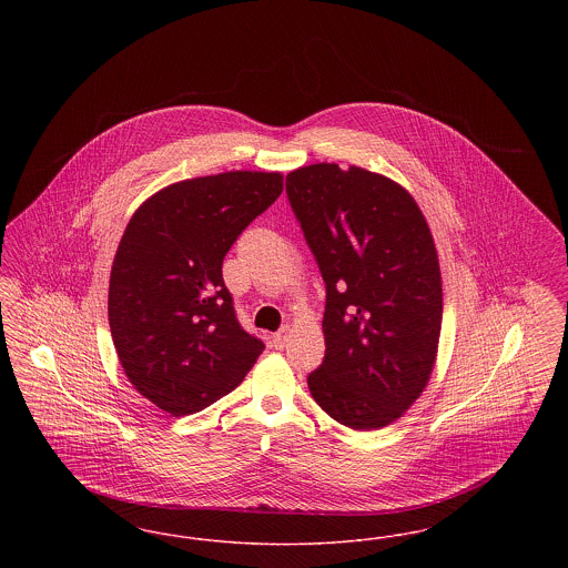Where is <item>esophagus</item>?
Returning a JSON list of instances; mask_svg holds the SVG:
<instances>
[{
	"label": "esophagus",
	"mask_w": 568,
	"mask_h": 568,
	"mask_svg": "<svg viewBox=\"0 0 568 568\" xmlns=\"http://www.w3.org/2000/svg\"><path fill=\"white\" fill-rule=\"evenodd\" d=\"M287 336H290V327H287V325H283V327L272 336V345H274V349H283V347H285Z\"/></svg>",
	"instance_id": "1"
}]
</instances>
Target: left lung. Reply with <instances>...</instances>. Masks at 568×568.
I'll return each mask as SVG.
<instances>
[{
  "label": "left lung",
  "mask_w": 568,
  "mask_h": 568,
  "mask_svg": "<svg viewBox=\"0 0 568 568\" xmlns=\"http://www.w3.org/2000/svg\"><path fill=\"white\" fill-rule=\"evenodd\" d=\"M285 191L325 283V357L308 389L338 424L377 430L433 373L443 285L430 227L408 191L355 165L297 168Z\"/></svg>",
  "instance_id": "obj_1"
}]
</instances>
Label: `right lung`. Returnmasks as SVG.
I'll return each mask as SVG.
<instances>
[{
	"instance_id": "1",
	"label": "right lung",
	"mask_w": 568,
	"mask_h": 568,
	"mask_svg": "<svg viewBox=\"0 0 568 568\" xmlns=\"http://www.w3.org/2000/svg\"><path fill=\"white\" fill-rule=\"evenodd\" d=\"M283 191L278 172L174 183L130 219L110 272L109 322L135 389L174 417L243 383L264 343L236 320L223 257Z\"/></svg>"
}]
</instances>
